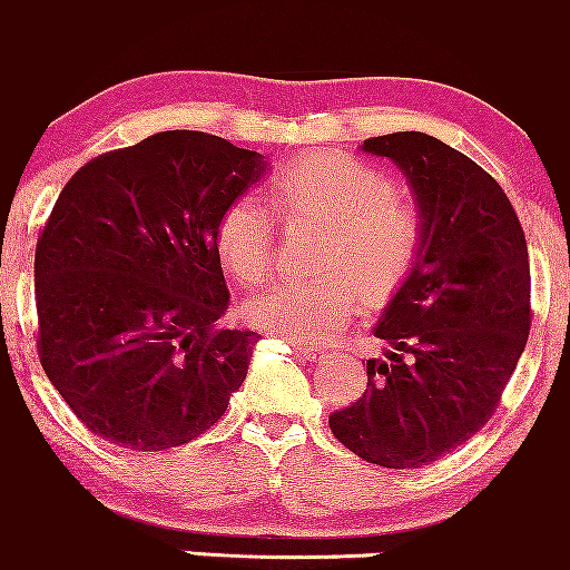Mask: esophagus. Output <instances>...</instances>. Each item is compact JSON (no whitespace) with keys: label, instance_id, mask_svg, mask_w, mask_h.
<instances>
[{"label":"esophagus","instance_id":"1","mask_svg":"<svg viewBox=\"0 0 570 570\" xmlns=\"http://www.w3.org/2000/svg\"><path fill=\"white\" fill-rule=\"evenodd\" d=\"M296 353L306 357V361H312V363H323L325 361V350H317V347H296Z\"/></svg>","mask_w":570,"mask_h":570}]
</instances>
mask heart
<instances>
[{"mask_svg": "<svg viewBox=\"0 0 570 570\" xmlns=\"http://www.w3.org/2000/svg\"><path fill=\"white\" fill-rule=\"evenodd\" d=\"M283 217L323 220L315 283H272L255 291L242 312L255 328L323 342L357 306L385 304L414 272L423 247L417 204L395 188L393 177L361 158L334 150L304 153L268 183ZM277 220L258 196L239 194L215 223L220 264L242 283L266 277L274 264Z\"/></svg>", "mask_w": 570, "mask_h": 570, "instance_id": "heart-1", "label": "heart"}]
</instances>
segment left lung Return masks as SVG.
Listing matches in <instances>:
<instances>
[{
	"instance_id": "left-lung-1",
	"label": "left lung",
	"mask_w": 570,
	"mask_h": 570,
	"mask_svg": "<svg viewBox=\"0 0 570 570\" xmlns=\"http://www.w3.org/2000/svg\"><path fill=\"white\" fill-rule=\"evenodd\" d=\"M363 150L406 175L423 247L374 325L385 353L366 361V393L328 425L366 463L420 469L482 431L525 350V232L501 185L441 139L395 131Z\"/></svg>"
}]
</instances>
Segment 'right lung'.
Here are the masks:
<instances>
[{
  "label": "right lung",
  "instance_id": "1",
  "mask_svg": "<svg viewBox=\"0 0 570 570\" xmlns=\"http://www.w3.org/2000/svg\"><path fill=\"white\" fill-rule=\"evenodd\" d=\"M264 171L223 137L161 131L63 185L35 253L37 353L96 436L158 452L226 414L261 334L220 328L215 223Z\"/></svg>",
  "mask_w": 570,
  "mask_h": 570
}]
</instances>
